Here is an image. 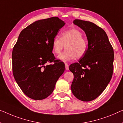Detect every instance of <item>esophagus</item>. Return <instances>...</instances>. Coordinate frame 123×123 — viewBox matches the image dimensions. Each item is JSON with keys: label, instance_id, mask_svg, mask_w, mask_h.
<instances>
[{"label": "esophagus", "instance_id": "34e87169", "mask_svg": "<svg viewBox=\"0 0 123 123\" xmlns=\"http://www.w3.org/2000/svg\"><path fill=\"white\" fill-rule=\"evenodd\" d=\"M65 68L66 70H68L69 69V65L67 63H65Z\"/></svg>", "mask_w": 123, "mask_h": 123}]
</instances>
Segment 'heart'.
I'll return each mask as SVG.
<instances>
[{
	"mask_svg": "<svg viewBox=\"0 0 123 123\" xmlns=\"http://www.w3.org/2000/svg\"><path fill=\"white\" fill-rule=\"evenodd\" d=\"M52 49L55 54H59L65 46L66 51L62 52L57 58L63 62L73 61L76 58H81L87 50L88 43L83 34L76 29H71L61 34V38L55 37L52 43Z\"/></svg>",
	"mask_w": 123,
	"mask_h": 123,
	"instance_id": "heart-1",
	"label": "heart"
}]
</instances>
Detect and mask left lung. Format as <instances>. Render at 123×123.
I'll return each instance as SVG.
<instances>
[{
    "instance_id": "8db88e82",
    "label": "left lung",
    "mask_w": 123,
    "mask_h": 123,
    "mask_svg": "<svg viewBox=\"0 0 123 123\" xmlns=\"http://www.w3.org/2000/svg\"><path fill=\"white\" fill-rule=\"evenodd\" d=\"M73 24L85 31L88 45L83 57L69 67L74 75L71 91L78 99L89 102L100 96L111 81L114 51L101 27L79 19H75Z\"/></svg>"
}]
</instances>
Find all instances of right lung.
I'll use <instances>...</instances> for the list:
<instances>
[{"mask_svg": "<svg viewBox=\"0 0 123 123\" xmlns=\"http://www.w3.org/2000/svg\"><path fill=\"white\" fill-rule=\"evenodd\" d=\"M65 23L58 17L39 20L21 31L12 52V73L25 95L43 99L52 93L65 71V64L55 60L51 43ZM54 64L47 65L48 62Z\"/></svg>", "mask_w": 123, "mask_h": 123, "instance_id": "obj_1", "label": "right lung"}]
</instances>
